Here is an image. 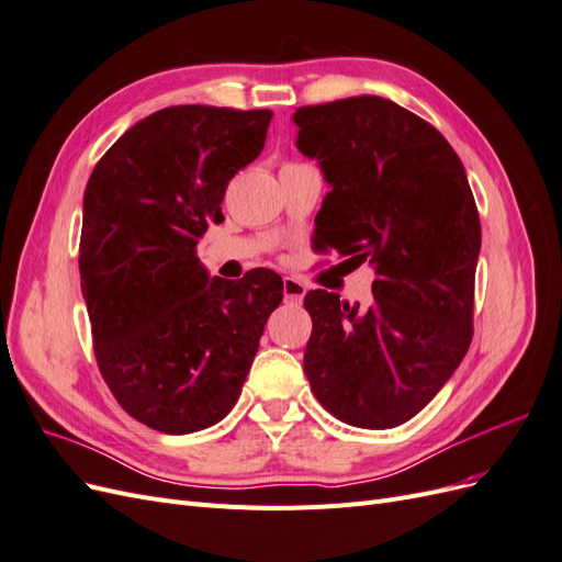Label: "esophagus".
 I'll use <instances>...</instances> for the list:
<instances>
[{
  "label": "esophagus",
  "instance_id": "34e87169",
  "mask_svg": "<svg viewBox=\"0 0 562 562\" xmlns=\"http://www.w3.org/2000/svg\"><path fill=\"white\" fill-rule=\"evenodd\" d=\"M304 295H307V285H304L300 279H295V277H285L283 279V297L288 300V302H302L304 300Z\"/></svg>",
  "mask_w": 562,
  "mask_h": 562
}]
</instances>
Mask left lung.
Listing matches in <instances>:
<instances>
[{
    "mask_svg": "<svg viewBox=\"0 0 562 562\" xmlns=\"http://www.w3.org/2000/svg\"><path fill=\"white\" fill-rule=\"evenodd\" d=\"M293 122L297 149L330 184L316 246L378 274L368 307L307 293L304 372L337 419L398 427L452 378L473 337L481 220L464 166L429 122L380 95L300 108Z\"/></svg>",
    "mask_w": 562,
    "mask_h": 562,
    "instance_id": "1",
    "label": "left lung"
}]
</instances>
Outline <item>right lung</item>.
Returning <instances> with one entry per match:
<instances>
[{"instance_id":"obj_1","label":"right lung","mask_w":562,"mask_h":562,"mask_svg":"<svg viewBox=\"0 0 562 562\" xmlns=\"http://www.w3.org/2000/svg\"><path fill=\"white\" fill-rule=\"evenodd\" d=\"M269 110L176 105L131 126L83 192L81 293L100 375L124 411L192 434L239 398L283 281L209 277L196 244L223 223L229 180L265 147Z\"/></svg>"}]
</instances>
